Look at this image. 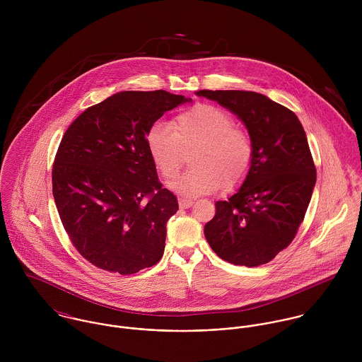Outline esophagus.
Returning <instances> with one entry per match:
<instances>
[{
  "label": "esophagus",
  "instance_id": "34e87169",
  "mask_svg": "<svg viewBox=\"0 0 362 362\" xmlns=\"http://www.w3.org/2000/svg\"><path fill=\"white\" fill-rule=\"evenodd\" d=\"M194 201L192 199H188V198H180L178 199V205L181 209H188V207L192 206Z\"/></svg>",
  "mask_w": 362,
  "mask_h": 362
}]
</instances>
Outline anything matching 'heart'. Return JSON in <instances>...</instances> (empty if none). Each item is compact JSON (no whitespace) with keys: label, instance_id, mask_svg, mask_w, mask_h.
Masks as SVG:
<instances>
[{"label":"heart","instance_id":"obj_1","mask_svg":"<svg viewBox=\"0 0 362 362\" xmlns=\"http://www.w3.org/2000/svg\"><path fill=\"white\" fill-rule=\"evenodd\" d=\"M149 155L165 178L181 170L185 153L192 156L195 168L187 171L171 185L185 197L211 194L241 184L251 168L252 142L250 135L234 125L226 110L201 103L178 114L173 124L157 122L146 135Z\"/></svg>","mask_w":362,"mask_h":362}]
</instances>
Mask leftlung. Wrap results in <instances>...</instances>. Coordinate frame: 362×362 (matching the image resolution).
<instances>
[{
	"label": "left lung",
	"mask_w": 362,
	"mask_h": 362,
	"mask_svg": "<svg viewBox=\"0 0 362 362\" xmlns=\"http://www.w3.org/2000/svg\"><path fill=\"white\" fill-rule=\"evenodd\" d=\"M247 127L252 163L241 188L216 202L205 226L210 248L241 266L270 262L294 240L310 205L316 168L298 117L257 92L199 90Z\"/></svg>",
	"instance_id": "8db88e82"
}]
</instances>
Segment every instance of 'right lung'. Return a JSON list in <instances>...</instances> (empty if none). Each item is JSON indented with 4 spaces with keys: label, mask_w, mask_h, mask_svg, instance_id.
<instances>
[{
    "label": "right lung",
    "mask_w": 362,
    "mask_h": 362,
    "mask_svg": "<svg viewBox=\"0 0 362 362\" xmlns=\"http://www.w3.org/2000/svg\"><path fill=\"white\" fill-rule=\"evenodd\" d=\"M187 102L165 90L119 92L65 131L52 195L71 243L96 267L125 276L163 257L178 202L157 178L146 135L165 111Z\"/></svg>",
    "instance_id": "1"
}]
</instances>
